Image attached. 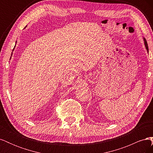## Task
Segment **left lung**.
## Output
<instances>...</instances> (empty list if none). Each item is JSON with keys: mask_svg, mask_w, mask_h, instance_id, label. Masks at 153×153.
Segmentation results:
<instances>
[{"mask_svg": "<svg viewBox=\"0 0 153 153\" xmlns=\"http://www.w3.org/2000/svg\"><path fill=\"white\" fill-rule=\"evenodd\" d=\"M143 40H144V43H145V45H146V49L147 50V52H149V48H148V45H147V41L145 38H143Z\"/></svg>", "mask_w": 153, "mask_h": 153, "instance_id": "8db88e82", "label": "left lung"}]
</instances>
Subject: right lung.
Listing matches in <instances>:
<instances>
[{
	"mask_svg": "<svg viewBox=\"0 0 153 153\" xmlns=\"http://www.w3.org/2000/svg\"><path fill=\"white\" fill-rule=\"evenodd\" d=\"M12 53H13V52H12ZM11 55H12V54H11Z\"/></svg>",
	"mask_w": 153,
	"mask_h": 153,
	"instance_id": "1",
	"label": "right lung"
}]
</instances>
